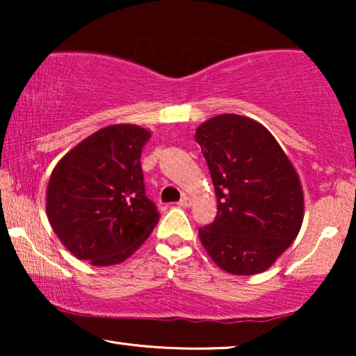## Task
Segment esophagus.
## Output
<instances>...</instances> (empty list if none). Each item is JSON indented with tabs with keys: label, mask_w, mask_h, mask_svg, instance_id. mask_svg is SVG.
Here are the masks:
<instances>
[{
	"label": "esophagus",
	"mask_w": 356,
	"mask_h": 356,
	"mask_svg": "<svg viewBox=\"0 0 356 356\" xmlns=\"http://www.w3.org/2000/svg\"><path fill=\"white\" fill-rule=\"evenodd\" d=\"M178 206H179V207H189V206H191V197L184 194V196H183L181 199H179Z\"/></svg>",
	"instance_id": "obj_1"
}]
</instances>
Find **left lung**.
I'll use <instances>...</instances> for the list:
<instances>
[{"instance_id": "1", "label": "left lung", "mask_w": 356, "mask_h": 356, "mask_svg": "<svg viewBox=\"0 0 356 356\" xmlns=\"http://www.w3.org/2000/svg\"><path fill=\"white\" fill-rule=\"evenodd\" d=\"M217 196L216 220L199 228L223 270L254 275L274 264L303 222L298 175L274 136L246 116H213L196 129Z\"/></svg>"}]
</instances>
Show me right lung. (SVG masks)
<instances>
[{
    "mask_svg": "<svg viewBox=\"0 0 356 356\" xmlns=\"http://www.w3.org/2000/svg\"><path fill=\"white\" fill-rule=\"evenodd\" d=\"M150 138L134 124L97 131L70 150L53 170L47 216L63 245L92 266L120 264L159 222L145 196L140 152Z\"/></svg>",
    "mask_w": 356,
    "mask_h": 356,
    "instance_id": "1",
    "label": "right lung"
}]
</instances>
